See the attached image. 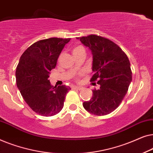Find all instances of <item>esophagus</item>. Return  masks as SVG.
<instances>
[{
	"label": "esophagus",
	"instance_id": "34e87169",
	"mask_svg": "<svg viewBox=\"0 0 153 153\" xmlns=\"http://www.w3.org/2000/svg\"><path fill=\"white\" fill-rule=\"evenodd\" d=\"M73 89H77V90H79V91H81V90L83 89V87L81 86H78V85H74V86L72 87Z\"/></svg>",
	"mask_w": 153,
	"mask_h": 153
}]
</instances>
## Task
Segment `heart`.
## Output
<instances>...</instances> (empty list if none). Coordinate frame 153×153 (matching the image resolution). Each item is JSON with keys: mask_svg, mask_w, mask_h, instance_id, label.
<instances>
[{"mask_svg": "<svg viewBox=\"0 0 153 153\" xmlns=\"http://www.w3.org/2000/svg\"><path fill=\"white\" fill-rule=\"evenodd\" d=\"M81 49H83V47H77L75 48V49H74V51H77V50ZM83 74V72H81V73H80V74H79L76 77H75V79H76V81H79V77H80L81 76H82Z\"/></svg>", "mask_w": 153, "mask_h": 153, "instance_id": "1", "label": "heart"}]
</instances>
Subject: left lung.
<instances>
[{
    "mask_svg": "<svg viewBox=\"0 0 153 153\" xmlns=\"http://www.w3.org/2000/svg\"><path fill=\"white\" fill-rule=\"evenodd\" d=\"M91 50L93 75L91 82L100 85L93 97L83 103L84 108L96 116L114 111L122 102L132 79L129 58L116 44L96 35L77 37Z\"/></svg>",
    "mask_w": 153,
    "mask_h": 153,
    "instance_id": "1",
    "label": "left lung"
}]
</instances>
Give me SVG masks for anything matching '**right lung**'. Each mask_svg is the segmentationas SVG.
<instances>
[{
  "mask_svg": "<svg viewBox=\"0 0 153 153\" xmlns=\"http://www.w3.org/2000/svg\"><path fill=\"white\" fill-rule=\"evenodd\" d=\"M70 38L42 39L30 45L21 56L16 69V81L26 104L33 111L52 116L62 110L71 90L65 85L52 86L49 80L58 56Z\"/></svg>",
  "mask_w": 153,
  "mask_h": 153,
  "instance_id": "right-lung-1",
  "label": "right lung"
}]
</instances>
